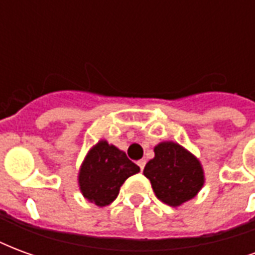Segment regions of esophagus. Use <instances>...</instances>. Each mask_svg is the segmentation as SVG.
<instances>
[{"label":"esophagus","instance_id":"esophagus-1","mask_svg":"<svg viewBox=\"0 0 255 255\" xmlns=\"http://www.w3.org/2000/svg\"><path fill=\"white\" fill-rule=\"evenodd\" d=\"M138 165H139V168H140V171H143L144 165H146V161H144V160H139L138 161Z\"/></svg>","mask_w":255,"mask_h":255}]
</instances>
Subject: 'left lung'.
Instances as JSON below:
<instances>
[{"label":"left lung","instance_id":"left-lung-1","mask_svg":"<svg viewBox=\"0 0 255 255\" xmlns=\"http://www.w3.org/2000/svg\"><path fill=\"white\" fill-rule=\"evenodd\" d=\"M154 154L144 166L143 175L151 183L157 198L169 206H179L195 197L203 186L199 161L173 142L155 146Z\"/></svg>","mask_w":255,"mask_h":255}]
</instances>
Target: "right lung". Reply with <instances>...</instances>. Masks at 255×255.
Instances as JSON below:
<instances>
[{
	"label": "right lung",
	"mask_w": 255,
	"mask_h": 255,
	"mask_svg": "<svg viewBox=\"0 0 255 255\" xmlns=\"http://www.w3.org/2000/svg\"><path fill=\"white\" fill-rule=\"evenodd\" d=\"M139 171V166L124 151L101 140L84 160L79 173V186L90 202L106 206L116 199L123 183Z\"/></svg>",
	"instance_id": "add662e5"
}]
</instances>
